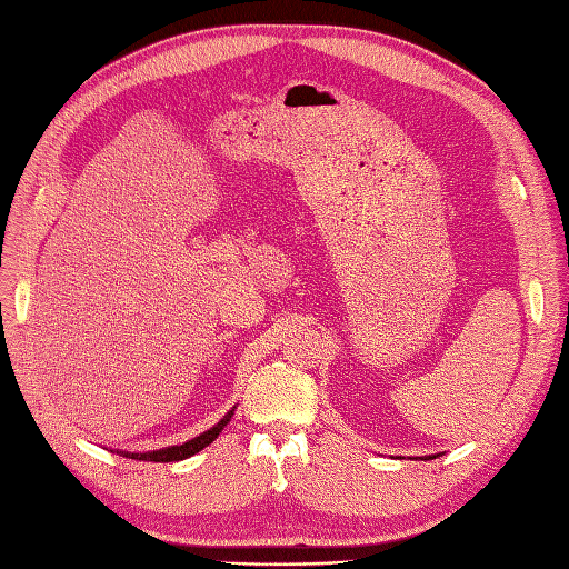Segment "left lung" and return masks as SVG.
Here are the masks:
<instances>
[{
  "instance_id": "8db88e82",
  "label": "left lung",
  "mask_w": 569,
  "mask_h": 569,
  "mask_svg": "<svg viewBox=\"0 0 569 569\" xmlns=\"http://www.w3.org/2000/svg\"><path fill=\"white\" fill-rule=\"evenodd\" d=\"M436 457H440V455H426V457H419V459H436Z\"/></svg>"
}]
</instances>
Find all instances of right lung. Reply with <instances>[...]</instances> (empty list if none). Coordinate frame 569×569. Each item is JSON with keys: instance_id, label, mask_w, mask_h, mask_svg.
<instances>
[{"instance_id": "add662e5", "label": "right lung", "mask_w": 569, "mask_h": 569, "mask_svg": "<svg viewBox=\"0 0 569 569\" xmlns=\"http://www.w3.org/2000/svg\"><path fill=\"white\" fill-rule=\"evenodd\" d=\"M234 409H229L224 417L214 423L212 428H208V431H203L201 436H196L187 442L181 445H170V448H162V450H150V452H129V450H117L121 457H129V459H141V462H179V459H187L196 452H201L203 448H208V445L218 438L222 433V428L229 423V419L234 417Z\"/></svg>"}]
</instances>
